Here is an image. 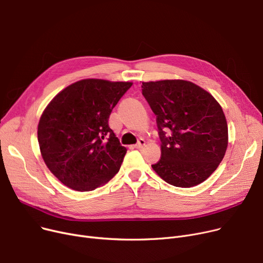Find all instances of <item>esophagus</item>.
Returning <instances> with one entry per match:
<instances>
[{"mask_svg": "<svg viewBox=\"0 0 263 263\" xmlns=\"http://www.w3.org/2000/svg\"><path fill=\"white\" fill-rule=\"evenodd\" d=\"M145 146V141L143 138H139L138 139V142H137V144L136 145H134V148H136V149H141V148H143Z\"/></svg>", "mask_w": 263, "mask_h": 263, "instance_id": "esophagus-1", "label": "esophagus"}]
</instances>
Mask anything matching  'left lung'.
Returning a JSON list of instances; mask_svg holds the SVG:
<instances>
[{"mask_svg": "<svg viewBox=\"0 0 263 263\" xmlns=\"http://www.w3.org/2000/svg\"><path fill=\"white\" fill-rule=\"evenodd\" d=\"M142 91L156 115L162 143L161 160L153 170L176 187L201 184L218 168L229 143L219 102L186 80L143 82Z\"/></svg>", "mask_w": 263, "mask_h": 263, "instance_id": "8db88e82", "label": "left lung"}]
</instances>
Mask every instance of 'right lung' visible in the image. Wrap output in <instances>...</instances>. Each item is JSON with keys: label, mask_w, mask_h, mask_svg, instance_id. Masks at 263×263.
I'll list each match as a JSON object with an SVG mask.
<instances>
[{"label": "right lung", "mask_w": 263, "mask_h": 263, "mask_svg": "<svg viewBox=\"0 0 263 263\" xmlns=\"http://www.w3.org/2000/svg\"><path fill=\"white\" fill-rule=\"evenodd\" d=\"M132 82L83 79L66 86L41 115L38 142L51 173L65 186L91 191L119 171L127 149L109 117Z\"/></svg>", "instance_id": "obj_1"}]
</instances>
